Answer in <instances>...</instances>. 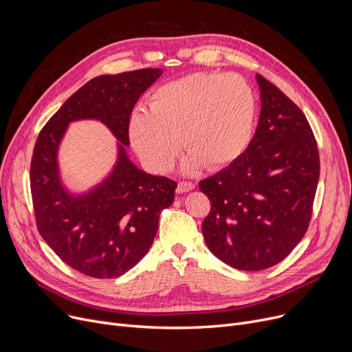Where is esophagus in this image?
<instances>
[{
    "instance_id": "obj_1",
    "label": "esophagus",
    "mask_w": 352,
    "mask_h": 352,
    "mask_svg": "<svg viewBox=\"0 0 352 352\" xmlns=\"http://www.w3.org/2000/svg\"><path fill=\"white\" fill-rule=\"evenodd\" d=\"M194 188H195V184H192L190 181H181V182H178V186H177V192L184 194V192L192 191Z\"/></svg>"
}]
</instances>
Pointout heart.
Instances as JSON below:
<instances>
[{
    "mask_svg": "<svg viewBox=\"0 0 352 352\" xmlns=\"http://www.w3.org/2000/svg\"><path fill=\"white\" fill-rule=\"evenodd\" d=\"M129 117L128 137L155 173L173 168L182 145L188 151L184 170L202 165L223 168L241 157L252 140L258 98L236 74L194 72L158 87Z\"/></svg>",
    "mask_w": 352,
    "mask_h": 352,
    "instance_id": "obj_1",
    "label": "heart"
}]
</instances>
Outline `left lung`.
Segmentation results:
<instances>
[{"mask_svg":"<svg viewBox=\"0 0 352 352\" xmlns=\"http://www.w3.org/2000/svg\"><path fill=\"white\" fill-rule=\"evenodd\" d=\"M255 78L261 113L247 151L199 181L211 202L202 221L206 244L243 271L270 268L297 247L320 178L317 141L302 111L260 74Z\"/></svg>","mask_w":352,"mask_h":352,"instance_id":"left-lung-1","label":"left lung"}]
</instances>
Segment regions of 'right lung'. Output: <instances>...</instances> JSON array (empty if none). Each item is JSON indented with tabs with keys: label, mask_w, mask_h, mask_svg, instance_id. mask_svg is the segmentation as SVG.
<instances>
[{
	"label": "right lung",
	"mask_w": 352,
	"mask_h": 352,
	"mask_svg": "<svg viewBox=\"0 0 352 352\" xmlns=\"http://www.w3.org/2000/svg\"><path fill=\"white\" fill-rule=\"evenodd\" d=\"M162 74L144 68L100 76L61 105L36 138L30 170L36 227L71 268L92 278H117L150 251L160 214L174 201L177 182L151 175L129 160L128 121L144 92ZM96 119L119 140L111 173L85 193H71L59 173L58 150L71 122Z\"/></svg>",
	"instance_id": "add662e5"
}]
</instances>
